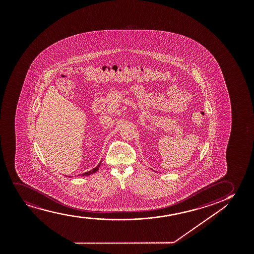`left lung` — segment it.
<instances>
[{
	"label": "left lung",
	"instance_id": "left-lung-1",
	"mask_svg": "<svg viewBox=\"0 0 254 254\" xmlns=\"http://www.w3.org/2000/svg\"><path fill=\"white\" fill-rule=\"evenodd\" d=\"M152 170H153V169H152Z\"/></svg>",
	"mask_w": 254,
	"mask_h": 254
}]
</instances>
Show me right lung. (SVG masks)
Returning a JSON list of instances; mask_svg holds the SVG:
<instances>
[{
    "mask_svg": "<svg viewBox=\"0 0 254 254\" xmlns=\"http://www.w3.org/2000/svg\"><path fill=\"white\" fill-rule=\"evenodd\" d=\"M102 160H101L100 163H98V165H97V167H95L94 169H91V170H90V171H88V172L83 173V174L78 175V176H90V175H92V174H94V173L97 172V170L99 169V167H100L101 163H102ZM68 177L69 178H70V177H72V176H69Z\"/></svg>",
    "mask_w": 254,
    "mask_h": 254,
    "instance_id": "add662e5",
    "label": "right lung"
}]
</instances>
